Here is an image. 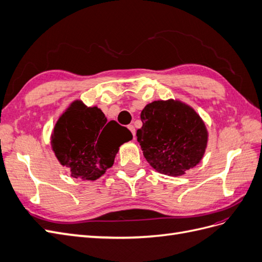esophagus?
Listing matches in <instances>:
<instances>
[{
	"instance_id": "34e87169",
	"label": "esophagus",
	"mask_w": 262,
	"mask_h": 262,
	"mask_svg": "<svg viewBox=\"0 0 262 262\" xmlns=\"http://www.w3.org/2000/svg\"><path fill=\"white\" fill-rule=\"evenodd\" d=\"M128 129L131 131V133L133 134V138L136 139V128H134V125H132V124H130V125H128Z\"/></svg>"
}]
</instances>
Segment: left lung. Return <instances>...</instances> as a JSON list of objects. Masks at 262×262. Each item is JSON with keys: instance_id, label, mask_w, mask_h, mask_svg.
Returning a JSON list of instances; mask_svg holds the SVG:
<instances>
[{"instance_id": "left-lung-1", "label": "left lung", "mask_w": 262, "mask_h": 262, "mask_svg": "<svg viewBox=\"0 0 262 262\" xmlns=\"http://www.w3.org/2000/svg\"><path fill=\"white\" fill-rule=\"evenodd\" d=\"M138 142L148 164L167 176H182L199 164L208 130L194 109L179 100H156L141 113Z\"/></svg>"}]
</instances>
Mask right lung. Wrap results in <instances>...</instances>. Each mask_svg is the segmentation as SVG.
<instances>
[{"mask_svg": "<svg viewBox=\"0 0 262 262\" xmlns=\"http://www.w3.org/2000/svg\"><path fill=\"white\" fill-rule=\"evenodd\" d=\"M132 140V133L116 121H107L98 107L75 100L55 123L51 146L71 176L96 180L112 167L119 146Z\"/></svg>", "mask_w": 262, "mask_h": 262, "instance_id": "right-lung-1", "label": "right lung"}]
</instances>
